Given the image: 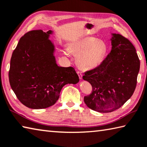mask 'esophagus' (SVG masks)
Returning a JSON list of instances; mask_svg holds the SVG:
<instances>
[{"mask_svg":"<svg viewBox=\"0 0 147 147\" xmlns=\"http://www.w3.org/2000/svg\"><path fill=\"white\" fill-rule=\"evenodd\" d=\"M77 74H78V75L79 76V78L82 80V73L80 71H77Z\"/></svg>","mask_w":147,"mask_h":147,"instance_id":"34e87169","label":"esophagus"}]
</instances>
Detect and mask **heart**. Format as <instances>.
<instances>
[{
	"label": "heart",
	"mask_w": 147,
	"mask_h": 147,
	"mask_svg": "<svg viewBox=\"0 0 147 147\" xmlns=\"http://www.w3.org/2000/svg\"><path fill=\"white\" fill-rule=\"evenodd\" d=\"M71 49L78 55L76 63L79 67L90 70L97 67L103 62L107 52V46L102 40L85 37L72 44Z\"/></svg>",
	"instance_id": "obj_1"
}]
</instances>
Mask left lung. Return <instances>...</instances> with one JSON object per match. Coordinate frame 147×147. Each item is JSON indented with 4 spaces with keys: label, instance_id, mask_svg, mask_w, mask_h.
<instances>
[{
    "label": "left lung",
    "instance_id": "1",
    "mask_svg": "<svg viewBox=\"0 0 147 147\" xmlns=\"http://www.w3.org/2000/svg\"><path fill=\"white\" fill-rule=\"evenodd\" d=\"M111 34V53L99 66L83 76L92 87V93L84 97V102L99 113L113 112L130 99L136 87L140 67L131 42L119 34Z\"/></svg>",
    "mask_w": 147,
    "mask_h": 147
}]
</instances>
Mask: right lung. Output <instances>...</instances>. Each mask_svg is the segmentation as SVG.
I'll return each instance as SVG.
<instances>
[{"label":"right lung","instance_id":"add662e5","mask_svg":"<svg viewBox=\"0 0 147 147\" xmlns=\"http://www.w3.org/2000/svg\"><path fill=\"white\" fill-rule=\"evenodd\" d=\"M53 33L51 30L29 31L21 37L13 52L9 84L18 99L29 108L53 105L65 85L79 82L73 67L57 65L55 45L49 39Z\"/></svg>","mask_w":147,"mask_h":147}]
</instances>
